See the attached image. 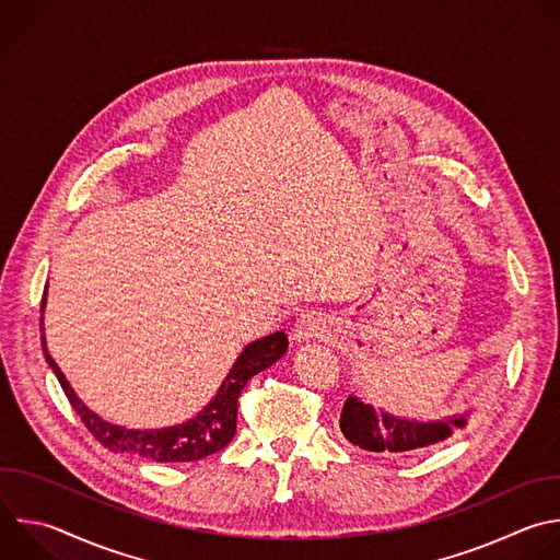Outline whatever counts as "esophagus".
Wrapping results in <instances>:
<instances>
[{
  "instance_id": "1",
  "label": "esophagus",
  "mask_w": 560,
  "mask_h": 560,
  "mask_svg": "<svg viewBox=\"0 0 560 560\" xmlns=\"http://www.w3.org/2000/svg\"><path fill=\"white\" fill-rule=\"evenodd\" d=\"M323 334H325V320H323V316H318V314L312 312V314H303V316L294 323L290 338H292V342L301 345V342L316 340V338H320Z\"/></svg>"
}]
</instances>
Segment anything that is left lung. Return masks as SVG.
<instances>
[{
  "label": "left lung",
  "mask_w": 560,
  "mask_h": 560,
  "mask_svg": "<svg viewBox=\"0 0 560 560\" xmlns=\"http://www.w3.org/2000/svg\"><path fill=\"white\" fill-rule=\"evenodd\" d=\"M472 411L475 409H468L440 420H416L394 416L383 407L362 402L351 394L342 405L340 431L353 446L364 451L389 457H409L424 453L453 438L455 431L466 429Z\"/></svg>",
  "instance_id": "8db88e82"
}]
</instances>
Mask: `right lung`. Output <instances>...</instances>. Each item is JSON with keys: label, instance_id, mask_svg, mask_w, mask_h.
I'll return each mask as SVG.
<instances>
[{"label": "right lung", "instance_id": "1", "mask_svg": "<svg viewBox=\"0 0 560 560\" xmlns=\"http://www.w3.org/2000/svg\"><path fill=\"white\" fill-rule=\"evenodd\" d=\"M46 294L42 301V314L46 310ZM42 347L48 366L52 374L61 383V389L66 392L70 405L79 413L81 422L88 427V431L112 453H129L140 455L151 462L160 464H177V462H198L205 459L218 451H222L237 431V398L246 383L257 376L259 371L275 364L285 351H288V336L283 331H275L270 336H264L259 340L248 342L237 360L233 362L229 376L220 385L213 400L191 420H186L175 427L164 429H127L112 424L103 420L98 413H94L90 407L83 405V400L74 394L70 383L66 381L63 371L52 360L48 347H46V334H44V316H42Z\"/></svg>", "mask_w": 560, "mask_h": 560}]
</instances>
